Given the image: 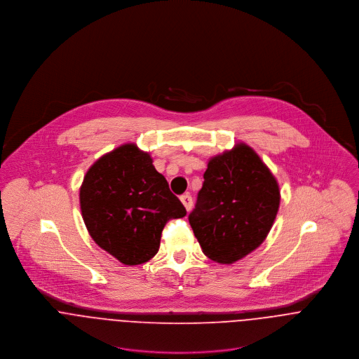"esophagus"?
Masks as SVG:
<instances>
[{
	"label": "esophagus",
	"instance_id": "obj_1",
	"mask_svg": "<svg viewBox=\"0 0 359 359\" xmlns=\"http://www.w3.org/2000/svg\"><path fill=\"white\" fill-rule=\"evenodd\" d=\"M181 202H182V205H185V208H187V211H189L191 208H192V205H194V201H192V196L191 195H182L181 196Z\"/></svg>",
	"mask_w": 359,
	"mask_h": 359
}]
</instances>
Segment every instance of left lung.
<instances>
[{
    "instance_id": "1",
    "label": "left lung",
    "mask_w": 359,
    "mask_h": 359,
    "mask_svg": "<svg viewBox=\"0 0 359 359\" xmlns=\"http://www.w3.org/2000/svg\"><path fill=\"white\" fill-rule=\"evenodd\" d=\"M189 224L205 256L232 264L265 241L280 203L279 185L246 144L210 158Z\"/></svg>"
}]
</instances>
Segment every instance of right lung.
I'll return each instance as SVG.
<instances>
[{"label":"right lung","mask_w":359,"mask_h":359,"mask_svg":"<svg viewBox=\"0 0 359 359\" xmlns=\"http://www.w3.org/2000/svg\"><path fill=\"white\" fill-rule=\"evenodd\" d=\"M152 163L137 145H121L90 167L80 188L91 238L124 265L149 261L158 252L164 225L187 215Z\"/></svg>","instance_id":"1"}]
</instances>
